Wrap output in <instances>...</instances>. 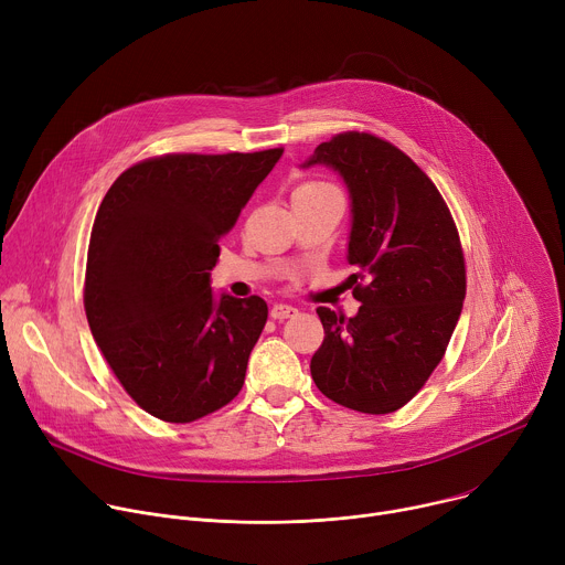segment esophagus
<instances>
[{
    "label": "esophagus",
    "mask_w": 565,
    "mask_h": 565,
    "mask_svg": "<svg viewBox=\"0 0 565 565\" xmlns=\"http://www.w3.org/2000/svg\"><path fill=\"white\" fill-rule=\"evenodd\" d=\"M297 313L295 306H288V303H275L270 309V318L273 320H286V318H292Z\"/></svg>",
    "instance_id": "34e87169"
}]
</instances>
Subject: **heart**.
Listing matches in <instances>:
<instances>
[{
    "mask_svg": "<svg viewBox=\"0 0 565 565\" xmlns=\"http://www.w3.org/2000/svg\"><path fill=\"white\" fill-rule=\"evenodd\" d=\"M316 186H324V184H318V182H309V184H301L299 189H316Z\"/></svg>",
    "mask_w": 565,
    "mask_h": 565,
    "instance_id": "heart-1",
    "label": "heart"
}]
</instances>
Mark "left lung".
Instances as JSON below:
<instances>
[{"label": "left lung", "instance_id": "obj_1", "mask_svg": "<svg viewBox=\"0 0 565 565\" xmlns=\"http://www.w3.org/2000/svg\"><path fill=\"white\" fill-rule=\"evenodd\" d=\"M333 167L351 193L353 318L320 306L318 390L365 415H390L441 363L467 295L465 249L446 200L401 148L347 130L306 162Z\"/></svg>", "mask_w": 565, "mask_h": 565}]
</instances>
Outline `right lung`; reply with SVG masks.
Masks as SVG:
<instances>
[{"instance_id": "right-lung-1", "label": "right lung", "mask_w": 565, "mask_h": 565, "mask_svg": "<svg viewBox=\"0 0 565 565\" xmlns=\"http://www.w3.org/2000/svg\"><path fill=\"white\" fill-rule=\"evenodd\" d=\"M284 148L167 152L126 169L96 212L83 303L113 374L148 415L191 424L243 387L268 303L214 299L210 270Z\"/></svg>"}]
</instances>
